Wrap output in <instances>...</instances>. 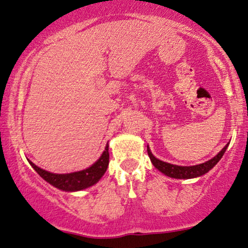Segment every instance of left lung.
<instances>
[{"label":"left lung","instance_id":"obj_1","mask_svg":"<svg viewBox=\"0 0 248 248\" xmlns=\"http://www.w3.org/2000/svg\"><path fill=\"white\" fill-rule=\"evenodd\" d=\"M228 145H229V143H228L226 146H224L222 150L216 155V156L211 158V160L206 161V162L204 163L196 164V166H189V167L177 166V164H171V163L164 162V161L158 160V158H156L153 154H152V152L148 146H147V153H148V156L151 158V162L153 163V166L156 168L158 171H161L163 174H166V176L170 178H174V179H193V178L202 177L203 174L209 172V171L212 169L217 162H219L221 157L223 156Z\"/></svg>","mask_w":248,"mask_h":248}]
</instances>
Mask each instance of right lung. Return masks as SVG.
Returning <instances> with one entry per match:
<instances>
[{"label":"right lung","instance_id":"add662e5","mask_svg":"<svg viewBox=\"0 0 248 248\" xmlns=\"http://www.w3.org/2000/svg\"><path fill=\"white\" fill-rule=\"evenodd\" d=\"M28 162L43 179L58 189L63 191L82 190L97 184L107 171L108 166V144L107 143L105 145V150L96 162L84 170L76 171V172L53 173L37 167L31 161L28 160Z\"/></svg>","mask_w":248,"mask_h":248}]
</instances>
